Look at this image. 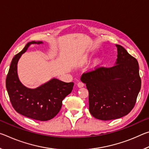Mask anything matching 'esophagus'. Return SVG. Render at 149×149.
<instances>
[{"label": "esophagus", "mask_w": 149, "mask_h": 149, "mask_svg": "<svg viewBox=\"0 0 149 149\" xmlns=\"http://www.w3.org/2000/svg\"><path fill=\"white\" fill-rule=\"evenodd\" d=\"M84 86V83H82V82H81V81L77 83V87H78L81 88V87H83Z\"/></svg>", "instance_id": "34e87169"}]
</instances>
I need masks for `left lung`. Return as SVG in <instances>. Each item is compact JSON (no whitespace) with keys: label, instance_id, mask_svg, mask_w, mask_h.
Instances as JSON below:
<instances>
[{"label":"left lung","instance_id":"left-lung-1","mask_svg":"<svg viewBox=\"0 0 149 149\" xmlns=\"http://www.w3.org/2000/svg\"><path fill=\"white\" fill-rule=\"evenodd\" d=\"M115 65L99 67L84 73L81 81L89 91V112L101 120H111L129 114L141 89L139 64L119 45Z\"/></svg>","mask_w":149,"mask_h":149}]
</instances>
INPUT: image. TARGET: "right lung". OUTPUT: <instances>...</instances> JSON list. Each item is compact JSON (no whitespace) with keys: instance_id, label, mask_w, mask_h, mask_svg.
Segmentation results:
<instances>
[{"instance_id":"right-lung-1","label":"right lung","mask_w":149,"mask_h":149,"mask_svg":"<svg viewBox=\"0 0 149 149\" xmlns=\"http://www.w3.org/2000/svg\"><path fill=\"white\" fill-rule=\"evenodd\" d=\"M31 41L15 55L6 79V87L13 108L17 113L31 119L47 121L53 118L61 109L62 100L72 92L74 83H65L52 78L41 86L30 89L22 84L17 75V62L20 57L33 44Z\"/></svg>"}]
</instances>
